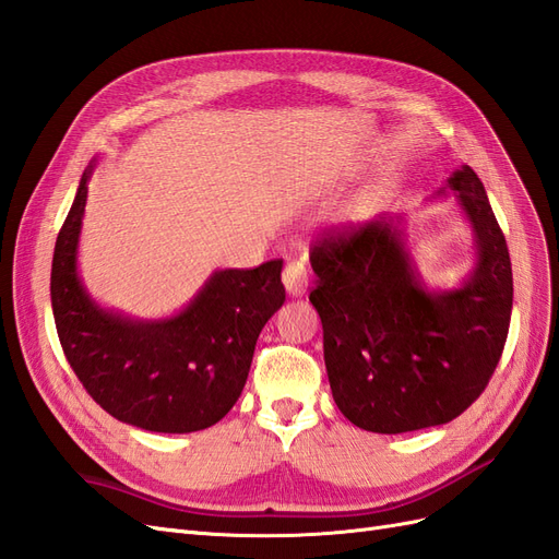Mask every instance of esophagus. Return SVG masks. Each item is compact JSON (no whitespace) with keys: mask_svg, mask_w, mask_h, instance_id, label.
Listing matches in <instances>:
<instances>
[{"mask_svg":"<svg viewBox=\"0 0 559 559\" xmlns=\"http://www.w3.org/2000/svg\"><path fill=\"white\" fill-rule=\"evenodd\" d=\"M282 282L289 296H302L308 289V265L302 261H289L282 273Z\"/></svg>","mask_w":559,"mask_h":559,"instance_id":"obj_1","label":"esophagus"}]
</instances>
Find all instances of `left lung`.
I'll return each instance as SVG.
<instances>
[{
    "mask_svg": "<svg viewBox=\"0 0 559 559\" xmlns=\"http://www.w3.org/2000/svg\"><path fill=\"white\" fill-rule=\"evenodd\" d=\"M476 233L478 263L460 289L429 294L403 242V218H378L312 245V306L324 329L333 401L359 429L445 425L495 376L511 324L509 247L478 175L448 179Z\"/></svg>",
    "mask_w": 559,
    "mask_h": 559,
    "instance_id": "obj_1",
    "label": "left lung"
}]
</instances>
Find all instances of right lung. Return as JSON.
Returning a JSON list of instances; mask_svg holds the SVG:
<instances>
[{"mask_svg": "<svg viewBox=\"0 0 559 559\" xmlns=\"http://www.w3.org/2000/svg\"><path fill=\"white\" fill-rule=\"evenodd\" d=\"M91 173L93 165L81 177L50 267L64 357L99 408L126 425L158 433L207 429L240 399L259 333L286 298L282 259L218 270L170 319L130 321L97 308L76 273Z\"/></svg>", "mask_w": 559, "mask_h": 559, "instance_id": "obj_1", "label": "right lung"}]
</instances>
